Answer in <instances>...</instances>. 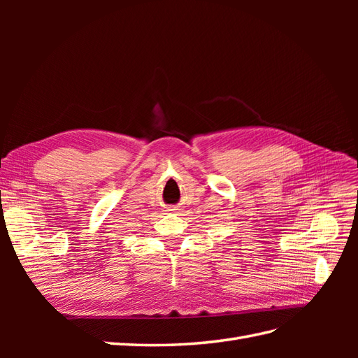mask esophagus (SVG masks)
<instances>
[{
	"label": "esophagus",
	"mask_w": 358,
	"mask_h": 358,
	"mask_svg": "<svg viewBox=\"0 0 358 358\" xmlns=\"http://www.w3.org/2000/svg\"><path fill=\"white\" fill-rule=\"evenodd\" d=\"M173 210H175V209H173Z\"/></svg>",
	"instance_id": "1"
}]
</instances>
